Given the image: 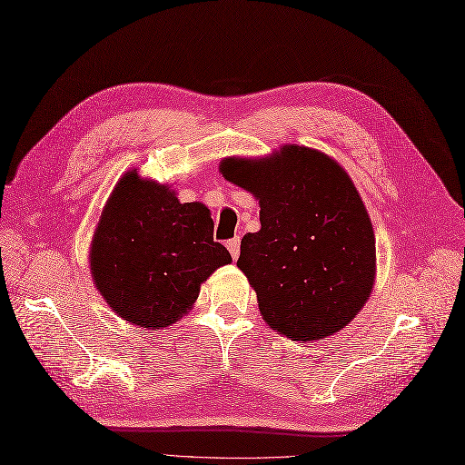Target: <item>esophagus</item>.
<instances>
[{"mask_svg":"<svg viewBox=\"0 0 465 465\" xmlns=\"http://www.w3.org/2000/svg\"><path fill=\"white\" fill-rule=\"evenodd\" d=\"M225 245H228V249H230V253H232V257L233 259H237V257H240V247H242V240H240V237H233V240H230L228 243H225Z\"/></svg>","mask_w":465,"mask_h":465,"instance_id":"obj_1","label":"esophagus"}]
</instances>
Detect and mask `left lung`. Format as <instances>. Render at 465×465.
<instances>
[{
  "instance_id": "left-lung-1",
  "label": "left lung",
  "mask_w": 465,
  "mask_h": 465,
  "mask_svg": "<svg viewBox=\"0 0 465 465\" xmlns=\"http://www.w3.org/2000/svg\"><path fill=\"white\" fill-rule=\"evenodd\" d=\"M228 183L259 200L257 233L237 267L279 334L314 341L346 328L375 284V233L343 166L326 153L282 145L265 157L220 163Z\"/></svg>"
}]
</instances>
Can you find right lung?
I'll use <instances>...</instances> for the list:
<instances>
[{
    "label": "right lung",
    "instance_id": "add662e5",
    "mask_svg": "<svg viewBox=\"0 0 465 465\" xmlns=\"http://www.w3.org/2000/svg\"><path fill=\"white\" fill-rule=\"evenodd\" d=\"M232 255L213 242L202 202L181 204L169 184L127 171L105 202L90 243V272L112 311L161 330L194 306L200 284Z\"/></svg>",
    "mask_w": 465,
    "mask_h": 465
}]
</instances>
